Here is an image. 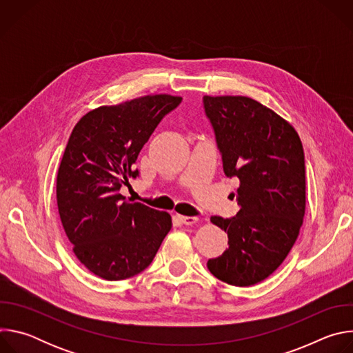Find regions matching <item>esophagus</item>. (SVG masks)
<instances>
[{"label": "esophagus", "instance_id": "34e87169", "mask_svg": "<svg viewBox=\"0 0 353 353\" xmlns=\"http://www.w3.org/2000/svg\"><path fill=\"white\" fill-rule=\"evenodd\" d=\"M177 219L183 223V225H194L198 219L195 216H184V215H177Z\"/></svg>", "mask_w": 353, "mask_h": 353}]
</instances>
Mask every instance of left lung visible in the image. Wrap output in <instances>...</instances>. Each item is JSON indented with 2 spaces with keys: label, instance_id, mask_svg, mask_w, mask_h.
<instances>
[{
  "label": "left lung",
  "instance_id": "8db88e82",
  "mask_svg": "<svg viewBox=\"0 0 353 353\" xmlns=\"http://www.w3.org/2000/svg\"><path fill=\"white\" fill-rule=\"evenodd\" d=\"M203 103L223 172L240 180L236 216L211 218L228 233L229 248L207 267L229 285L250 286L283 263L303 223V146L294 128L257 100L204 96Z\"/></svg>",
  "mask_w": 353,
  "mask_h": 353
}]
</instances>
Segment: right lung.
<instances>
[{
	"label": "right lung",
	"instance_id": "right-lung-1",
	"mask_svg": "<svg viewBox=\"0 0 353 353\" xmlns=\"http://www.w3.org/2000/svg\"><path fill=\"white\" fill-rule=\"evenodd\" d=\"M183 97L150 94L102 106L74 127L57 173V205L77 259L94 275L121 281L142 272L172 228L168 212L120 194L162 119Z\"/></svg>",
	"mask_w": 353,
	"mask_h": 353
}]
</instances>
